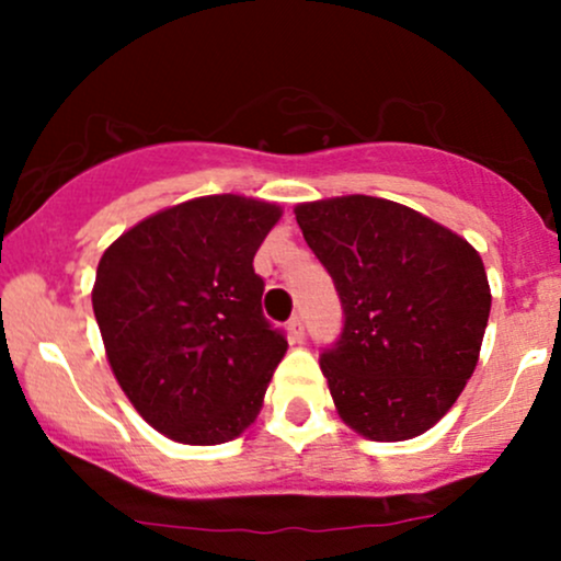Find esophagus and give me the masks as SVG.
Returning a JSON list of instances; mask_svg holds the SVG:
<instances>
[{
    "label": "esophagus",
    "instance_id": "34e87169",
    "mask_svg": "<svg viewBox=\"0 0 561 561\" xmlns=\"http://www.w3.org/2000/svg\"><path fill=\"white\" fill-rule=\"evenodd\" d=\"M287 334H289V340H293V343H302V337H306V327H302L300 313H295V317L289 319Z\"/></svg>",
    "mask_w": 561,
    "mask_h": 561
}]
</instances>
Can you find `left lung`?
I'll use <instances>...</instances> for the list:
<instances>
[{
  "label": "left lung",
  "instance_id": "8db88e82",
  "mask_svg": "<svg viewBox=\"0 0 561 561\" xmlns=\"http://www.w3.org/2000/svg\"><path fill=\"white\" fill-rule=\"evenodd\" d=\"M295 218L343 300V337L321 356L340 420L377 443L427 433L480 362L491 313L480 253L385 197L298 203Z\"/></svg>",
  "mask_w": 561,
  "mask_h": 561
}]
</instances>
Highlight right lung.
Returning <instances> with one entry per match:
<instances>
[{
	"label": "right lung",
	"mask_w": 561,
	"mask_h": 561,
	"mask_svg": "<svg viewBox=\"0 0 561 561\" xmlns=\"http://www.w3.org/2000/svg\"><path fill=\"white\" fill-rule=\"evenodd\" d=\"M276 203L205 195L141 218L102 253L92 306L121 390L184 446L240 437L261 414L287 340L253 272Z\"/></svg>",
	"instance_id": "obj_1"
}]
</instances>
